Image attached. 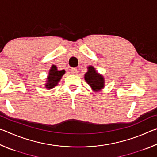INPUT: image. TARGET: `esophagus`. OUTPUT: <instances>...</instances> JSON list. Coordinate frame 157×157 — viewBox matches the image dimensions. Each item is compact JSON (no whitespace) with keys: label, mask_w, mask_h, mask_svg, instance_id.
<instances>
[{"label":"esophagus","mask_w":157,"mask_h":157,"mask_svg":"<svg viewBox=\"0 0 157 157\" xmlns=\"http://www.w3.org/2000/svg\"><path fill=\"white\" fill-rule=\"evenodd\" d=\"M71 73L72 74H75L78 73V70H77L76 68H72L71 69Z\"/></svg>","instance_id":"esophagus-1"}]
</instances>
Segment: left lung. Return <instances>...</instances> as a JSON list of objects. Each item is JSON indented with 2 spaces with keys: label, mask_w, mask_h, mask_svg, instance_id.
<instances>
[{
  "label": "left lung",
  "mask_w": 157,
  "mask_h": 157,
  "mask_svg": "<svg viewBox=\"0 0 157 157\" xmlns=\"http://www.w3.org/2000/svg\"><path fill=\"white\" fill-rule=\"evenodd\" d=\"M84 79L90 86L95 91H100L104 86V78L96 73L95 68L92 66H89L88 72L84 75Z\"/></svg>",
  "instance_id": "1"
}]
</instances>
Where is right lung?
<instances>
[{
    "instance_id": "obj_1",
    "label": "right lung",
    "mask_w": 157,
    "mask_h": 157,
    "mask_svg": "<svg viewBox=\"0 0 157 157\" xmlns=\"http://www.w3.org/2000/svg\"><path fill=\"white\" fill-rule=\"evenodd\" d=\"M65 73V71H57L56 66L53 65L50 70L49 75L48 76V83L46 84V88L52 89L57 86L58 82L60 81L61 78Z\"/></svg>"
}]
</instances>
